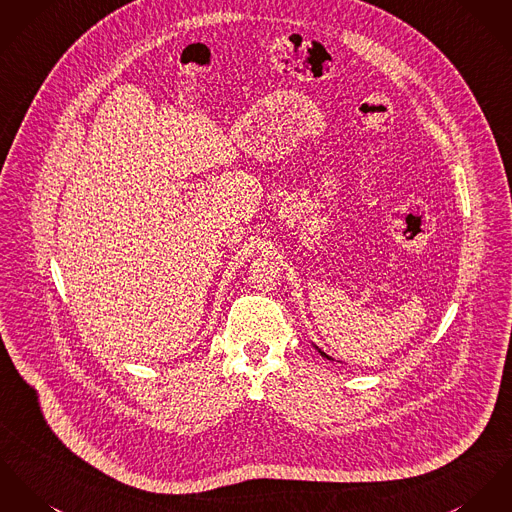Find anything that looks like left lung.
<instances>
[{
    "label": "left lung",
    "mask_w": 512,
    "mask_h": 512,
    "mask_svg": "<svg viewBox=\"0 0 512 512\" xmlns=\"http://www.w3.org/2000/svg\"><path fill=\"white\" fill-rule=\"evenodd\" d=\"M315 349H317V347H315ZM317 353L321 354V356H325V358H327V360H333V358H331V356H329V354L323 353V351H321V349H317Z\"/></svg>",
    "instance_id": "1"
}]
</instances>
